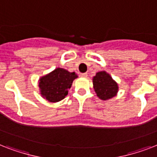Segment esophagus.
<instances>
[{
  "mask_svg": "<svg viewBox=\"0 0 157 157\" xmlns=\"http://www.w3.org/2000/svg\"><path fill=\"white\" fill-rule=\"evenodd\" d=\"M81 76H82V77H87V76H88V74H87V73H81Z\"/></svg>",
  "mask_w": 157,
  "mask_h": 157,
  "instance_id": "obj_1",
  "label": "esophagus"
}]
</instances>
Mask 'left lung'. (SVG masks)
Wrapping results in <instances>:
<instances>
[{
  "label": "left lung",
  "mask_w": 157,
  "mask_h": 157,
  "mask_svg": "<svg viewBox=\"0 0 157 157\" xmlns=\"http://www.w3.org/2000/svg\"><path fill=\"white\" fill-rule=\"evenodd\" d=\"M93 85L97 96L102 100H107L117 95L118 85L106 71H98L94 76Z\"/></svg>",
  "instance_id": "left-lung-1"
}]
</instances>
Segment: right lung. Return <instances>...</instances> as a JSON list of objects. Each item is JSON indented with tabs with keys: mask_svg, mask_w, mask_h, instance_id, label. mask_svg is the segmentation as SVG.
Instances as JSON below:
<instances>
[{
	"mask_svg": "<svg viewBox=\"0 0 157 157\" xmlns=\"http://www.w3.org/2000/svg\"><path fill=\"white\" fill-rule=\"evenodd\" d=\"M77 77L75 72H69L63 68L58 67L39 81L40 94L51 103L63 99L68 94L74 79Z\"/></svg>",
	"mask_w": 157,
	"mask_h": 157,
	"instance_id": "right-lung-1",
	"label": "right lung"
}]
</instances>
